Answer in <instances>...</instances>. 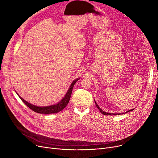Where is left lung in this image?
<instances>
[{
  "instance_id": "obj_1",
  "label": "left lung",
  "mask_w": 158,
  "mask_h": 158,
  "mask_svg": "<svg viewBox=\"0 0 158 158\" xmlns=\"http://www.w3.org/2000/svg\"><path fill=\"white\" fill-rule=\"evenodd\" d=\"M95 105H96L97 108L99 110V111H100L102 113V114H105V115H118V114H123V113H106V112L104 111L103 110H102L100 108V107H99V106L97 105V102H96L95 101ZM132 110H134V109H132V110H129V111H126V112H125V113H123V114L127 113H128V112H129V111H132Z\"/></svg>"
}]
</instances>
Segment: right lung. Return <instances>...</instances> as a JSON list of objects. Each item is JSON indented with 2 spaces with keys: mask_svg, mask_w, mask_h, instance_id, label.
Returning a JSON list of instances; mask_svg holds the SVG:
<instances>
[{
  "mask_svg": "<svg viewBox=\"0 0 158 158\" xmlns=\"http://www.w3.org/2000/svg\"><path fill=\"white\" fill-rule=\"evenodd\" d=\"M79 79V78H77V79L74 80L68 90L67 93L66 94L65 96L63 98L62 100L58 102L56 104L54 105H52V106H36L33 104H31L30 103H29L28 102H27L26 101H25L24 99H23L21 97L19 96L20 98L22 101V102L26 104L27 106H28L31 110H32L33 111L38 113H41V114H51V113H57L58 112H60L61 111H62L64 107L66 106L69 102L70 98L71 97V94H72V89L73 88L74 85L76 84V82ZM17 94V93H16Z\"/></svg>",
  "mask_w": 158,
  "mask_h": 158,
  "instance_id": "right-lung-1",
  "label": "right lung"
}]
</instances>
